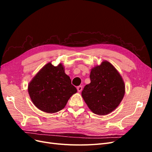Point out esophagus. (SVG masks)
<instances>
[{"label":"esophagus","instance_id":"34e87169","mask_svg":"<svg viewBox=\"0 0 152 152\" xmlns=\"http://www.w3.org/2000/svg\"><path fill=\"white\" fill-rule=\"evenodd\" d=\"M77 89L78 92H79V93H80V92H81L82 90V87L81 86H79L77 87Z\"/></svg>","mask_w":152,"mask_h":152}]
</instances>
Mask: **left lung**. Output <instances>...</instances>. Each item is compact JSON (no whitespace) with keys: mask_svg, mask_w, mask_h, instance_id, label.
<instances>
[{"mask_svg":"<svg viewBox=\"0 0 152 152\" xmlns=\"http://www.w3.org/2000/svg\"><path fill=\"white\" fill-rule=\"evenodd\" d=\"M91 83L82 91L87 107L94 113L106 115L115 110L125 94V84L117 69L107 61L91 69Z\"/></svg>","mask_w":152,"mask_h":152,"instance_id":"left-lung-1","label":"left lung"}]
</instances>
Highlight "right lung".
I'll return each instance as SVG.
<instances>
[{
	"label": "right lung",
	"mask_w": 152,
	"mask_h": 152,
	"mask_svg": "<svg viewBox=\"0 0 152 152\" xmlns=\"http://www.w3.org/2000/svg\"><path fill=\"white\" fill-rule=\"evenodd\" d=\"M28 91L37 108L53 113L65 108L68 99L77 91L65 73L63 64L54 66L49 62L30 82Z\"/></svg>",
	"instance_id": "right-lung-1"
}]
</instances>
